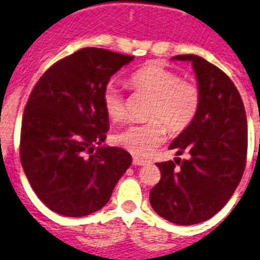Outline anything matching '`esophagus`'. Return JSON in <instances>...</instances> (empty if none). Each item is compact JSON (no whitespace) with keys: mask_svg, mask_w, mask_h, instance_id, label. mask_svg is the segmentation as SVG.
I'll return each mask as SVG.
<instances>
[{"mask_svg":"<svg viewBox=\"0 0 260 260\" xmlns=\"http://www.w3.org/2000/svg\"><path fill=\"white\" fill-rule=\"evenodd\" d=\"M132 163H134V166H145V164L148 163V161L144 159H141V157H137V156H135L134 160H132Z\"/></svg>","mask_w":260,"mask_h":260,"instance_id":"34e87169","label":"esophagus"}]
</instances>
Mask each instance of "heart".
<instances>
[{
    "mask_svg": "<svg viewBox=\"0 0 260 260\" xmlns=\"http://www.w3.org/2000/svg\"><path fill=\"white\" fill-rule=\"evenodd\" d=\"M128 84L139 93L152 97L144 124H132L117 132L115 141L136 156H149L166 140L167 128L180 132L191 124L200 105L199 85L192 80H181L178 72L160 62H151L135 71ZM104 111L112 121L125 117V99L115 84L103 92Z\"/></svg>",
    "mask_w": 260,
    "mask_h": 260,
    "instance_id": "b5f03b06",
    "label": "heart"
}]
</instances>
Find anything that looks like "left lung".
<instances>
[{"mask_svg":"<svg viewBox=\"0 0 260 260\" xmlns=\"http://www.w3.org/2000/svg\"><path fill=\"white\" fill-rule=\"evenodd\" d=\"M172 60L191 62L202 97L191 124L170 145L176 155L188 152L189 157L156 163L161 178L149 202L166 220L192 225L218 214L239 184L246 167L247 117L236 86L218 67L195 54Z\"/></svg>","mask_w":260,"mask_h":260,"instance_id":"8db88e82","label":"left lung"}]
</instances>
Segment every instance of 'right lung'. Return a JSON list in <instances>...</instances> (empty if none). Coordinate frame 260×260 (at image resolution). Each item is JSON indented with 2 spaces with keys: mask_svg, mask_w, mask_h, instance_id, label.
I'll return each instance as SVG.
<instances>
[{
  "mask_svg": "<svg viewBox=\"0 0 260 260\" xmlns=\"http://www.w3.org/2000/svg\"><path fill=\"white\" fill-rule=\"evenodd\" d=\"M134 58L84 48L52 65L31 90L21 164L36 195L57 214L80 218L103 208L132 163L125 149L103 145L109 129L103 92Z\"/></svg>",
  "mask_w": 260,
  "mask_h": 260,
  "instance_id": "right-lung-1",
  "label": "right lung"
}]
</instances>
